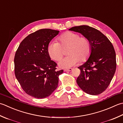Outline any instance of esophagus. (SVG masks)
<instances>
[{"label":"esophagus","mask_w":123,"mask_h":123,"mask_svg":"<svg viewBox=\"0 0 123 123\" xmlns=\"http://www.w3.org/2000/svg\"><path fill=\"white\" fill-rule=\"evenodd\" d=\"M73 69L72 68H69V69H65L64 70V71H71Z\"/></svg>","instance_id":"esophagus-1"}]
</instances>
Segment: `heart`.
Here are the masks:
<instances>
[{
    "label": "heart",
    "mask_w": 123,
    "mask_h": 123,
    "mask_svg": "<svg viewBox=\"0 0 123 123\" xmlns=\"http://www.w3.org/2000/svg\"><path fill=\"white\" fill-rule=\"evenodd\" d=\"M59 43L50 42L48 45L47 51L50 59L58 61L64 54L63 49H68V56L61 60L59 66L68 68L78 63L86 62L91 54L92 46L90 39L85 36H80L78 33L68 31L57 38Z\"/></svg>",
    "instance_id": "heart-1"
}]
</instances>
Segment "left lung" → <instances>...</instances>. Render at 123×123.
<instances>
[{"mask_svg":"<svg viewBox=\"0 0 123 123\" xmlns=\"http://www.w3.org/2000/svg\"><path fill=\"white\" fill-rule=\"evenodd\" d=\"M90 39L92 50L88 60L78 67L80 70L76 81L81 90L90 95H98L106 90L116 69V53L108 38L88 25L72 27Z\"/></svg>","mask_w":123,"mask_h":123,"instance_id":"1","label":"left lung"}]
</instances>
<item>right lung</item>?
Returning <instances> with one entry per match:
<instances>
[{
  "label": "right lung",
  "instance_id": "1",
  "mask_svg": "<svg viewBox=\"0 0 123 123\" xmlns=\"http://www.w3.org/2000/svg\"><path fill=\"white\" fill-rule=\"evenodd\" d=\"M59 31L44 29L25 37L14 57V73L23 91L36 98L49 96L57 87L59 76L63 70H56L57 64L47 53L48 45Z\"/></svg>",
  "mask_w": 123,
  "mask_h": 123
}]
</instances>
